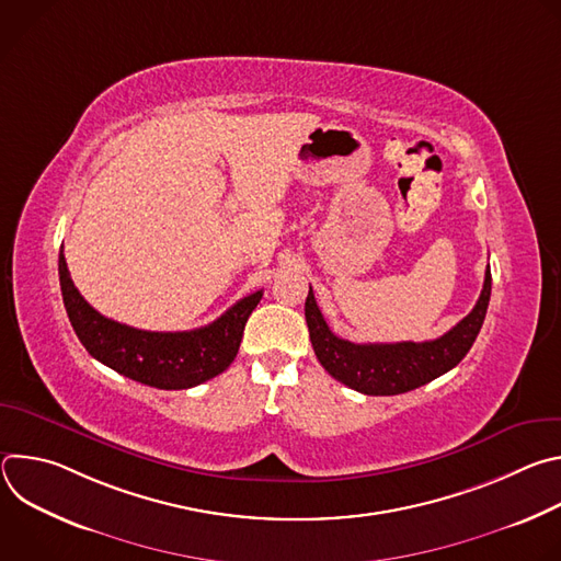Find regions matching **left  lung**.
I'll list each match as a JSON object with an SVG mask.
<instances>
[{"instance_id":"left-lung-1","label":"left lung","mask_w":561,"mask_h":561,"mask_svg":"<svg viewBox=\"0 0 561 561\" xmlns=\"http://www.w3.org/2000/svg\"><path fill=\"white\" fill-rule=\"evenodd\" d=\"M489 299L491 271H486L484 288L474 308L457 327L431 342L353 344L342 340L329 329L312 288H308L304 312L312 351L337 381L364 394H399L433 381L466 357L484 324Z\"/></svg>"}]
</instances>
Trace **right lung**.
<instances>
[{
  "label": "right lung",
  "mask_w": 561,
  "mask_h": 561,
  "mask_svg": "<svg viewBox=\"0 0 561 561\" xmlns=\"http://www.w3.org/2000/svg\"><path fill=\"white\" fill-rule=\"evenodd\" d=\"M59 286L70 324L84 348L119 375L162 390L193 388L224 373L237 357L244 327L262 299V290L239 299L213 324L182 331H139L100 314L75 288L64 251Z\"/></svg>",
  "instance_id": "1"
}]
</instances>
